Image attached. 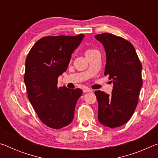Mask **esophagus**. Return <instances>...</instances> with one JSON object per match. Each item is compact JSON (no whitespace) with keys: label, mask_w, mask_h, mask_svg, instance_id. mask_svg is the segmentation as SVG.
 <instances>
[{"label":"esophagus","mask_w":158,"mask_h":158,"mask_svg":"<svg viewBox=\"0 0 158 158\" xmlns=\"http://www.w3.org/2000/svg\"><path fill=\"white\" fill-rule=\"evenodd\" d=\"M83 91H84V93H88V92H92L93 90L91 89H89V88H85V89L83 90Z\"/></svg>","instance_id":"34e87169"}]
</instances>
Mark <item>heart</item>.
Here are the masks:
<instances>
[{
	"mask_svg": "<svg viewBox=\"0 0 158 158\" xmlns=\"http://www.w3.org/2000/svg\"><path fill=\"white\" fill-rule=\"evenodd\" d=\"M95 51H96V50H95V49H88L85 50V55L89 54V53H92V52H95Z\"/></svg>",
	"mask_w": 158,
	"mask_h": 158,
	"instance_id": "heart-1",
	"label": "heart"
}]
</instances>
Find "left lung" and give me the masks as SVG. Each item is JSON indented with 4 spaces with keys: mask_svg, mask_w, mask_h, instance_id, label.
Instances as JSON below:
<instances>
[{
    "mask_svg": "<svg viewBox=\"0 0 158 158\" xmlns=\"http://www.w3.org/2000/svg\"><path fill=\"white\" fill-rule=\"evenodd\" d=\"M95 37L105 48V74L113 82L111 95L95 91L98 121L106 127H118L129 121L137 105L143 84L142 65L135 47L126 40L110 33L96 35Z\"/></svg>",
    "mask_w": 158,
    "mask_h": 158,
    "instance_id": "left-lung-1",
    "label": "left lung"
}]
</instances>
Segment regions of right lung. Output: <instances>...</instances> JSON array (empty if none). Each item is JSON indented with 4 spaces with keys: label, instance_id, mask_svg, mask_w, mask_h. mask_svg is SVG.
Instances as JSON below:
<instances>
[{
    "label": "right lung",
    "instance_id": "add662e5",
    "mask_svg": "<svg viewBox=\"0 0 158 158\" xmlns=\"http://www.w3.org/2000/svg\"><path fill=\"white\" fill-rule=\"evenodd\" d=\"M84 36L42 37L26 58L24 82L28 100L41 121L53 129L71 123L77 102L82 95L81 89H58L57 84Z\"/></svg>",
    "mask_w": 158,
    "mask_h": 158
}]
</instances>
